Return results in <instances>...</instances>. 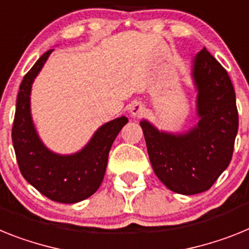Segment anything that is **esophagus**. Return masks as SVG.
<instances>
[{
	"label": "esophagus",
	"mask_w": 249,
	"mask_h": 249,
	"mask_svg": "<svg viewBox=\"0 0 249 249\" xmlns=\"http://www.w3.org/2000/svg\"><path fill=\"white\" fill-rule=\"evenodd\" d=\"M145 111V107H144V104L142 103H133L130 107V115L134 116V118H139L144 114Z\"/></svg>",
	"instance_id": "esophagus-1"
}]
</instances>
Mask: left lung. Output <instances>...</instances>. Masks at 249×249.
I'll return each instance as SVG.
<instances>
[{
	"mask_svg": "<svg viewBox=\"0 0 249 249\" xmlns=\"http://www.w3.org/2000/svg\"><path fill=\"white\" fill-rule=\"evenodd\" d=\"M200 120L185 134L173 135L142 120L149 159L166 188L192 196L208 190L232 160L238 131L235 92L226 69L203 49L194 59Z\"/></svg>",
	"mask_w": 249,
	"mask_h": 249,
	"instance_id": "obj_1",
	"label": "left lung"
}]
</instances>
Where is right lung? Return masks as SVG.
Here are the masks:
<instances>
[{
    "label": "right lung",
    "instance_id": "obj_1",
    "mask_svg": "<svg viewBox=\"0 0 249 249\" xmlns=\"http://www.w3.org/2000/svg\"><path fill=\"white\" fill-rule=\"evenodd\" d=\"M51 53L53 50L46 51L23 76L17 95L12 142L23 178L49 199L71 204L89 198L100 187L110 148L127 119L122 116L104 124L76 154L59 155L50 151L35 130L30 112V92L34 79Z\"/></svg>",
    "mask_w": 249,
    "mask_h": 249
}]
</instances>
